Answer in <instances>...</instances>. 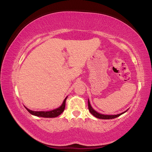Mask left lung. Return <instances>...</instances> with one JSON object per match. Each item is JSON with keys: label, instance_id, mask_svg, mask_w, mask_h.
<instances>
[{"label": "left lung", "instance_id": "8db88e82", "mask_svg": "<svg viewBox=\"0 0 152 152\" xmlns=\"http://www.w3.org/2000/svg\"><path fill=\"white\" fill-rule=\"evenodd\" d=\"M88 110L89 111L91 112V114L94 116L95 117L98 118V119H115V118H117L118 117H119L120 115H121L123 113H125V112H127V110H129V109L127 110H126L125 111L121 113H119V114L117 115H104V114H101V113H99V112H97L92 107V106L91 105V103H90L89 99H88Z\"/></svg>", "mask_w": 152, "mask_h": 152}]
</instances>
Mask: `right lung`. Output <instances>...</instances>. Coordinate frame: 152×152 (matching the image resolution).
<instances>
[{
	"mask_svg": "<svg viewBox=\"0 0 152 152\" xmlns=\"http://www.w3.org/2000/svg\"><path fill=\"white\" fill-rule=\"evenodd\" d=\"M66 96L65 98V99L64 100V101L62 102V104L60 107H59L57 109H53L51 110H48V111H35V110H31L28 109L26 107L25 109L27 110V111L29 112L31 114L34 115V116H37V117H45V118H53V117H56L59 116V115H61V113H63L64 110V109H65V105H66V101L67 99Z\"/></svg>",
	"mask_w": 152,
	"mask_h": 152,
	"instance_id": "1",
	"label": "right lung"
}]
</instances>
